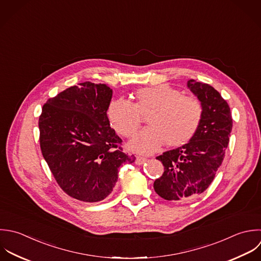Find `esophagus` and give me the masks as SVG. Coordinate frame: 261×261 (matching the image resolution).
<instances>
[{
  "mask_svg": "<svg viewBox=\"0 0 261 261\" xmlns=\"http://www.w3.org/2000/svg\"><path fill=\"white\" fill-rule=\"evenodd\" d=\"M147 160L145 159V158H142V156H137L136 158V161H135V163H136V165H138V166H141V165H143L145 162H146Z\"/></svg>",
  "mask_w": 261,
  "mask_h": 261,
  "instance_id": "1",
  "label": "esophagus"
}]
</instances>
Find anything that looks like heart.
Wrapping results in <instances>:
<instances>
[{
	"label": "heart",
	"mask_w": 261,
	"mask_h": 261,
	"mask_svg": "<svg viewBox=\"0 0 261 261\" xmlns=\"http://www.w3.org/2000/svg\"><path fill=\"white\" fill-rule=\"evenodd\" d=\"M135 95L134 103L117 98L107 110L112 128L125 137L133 136L141 125L142 116L150 113L147 119L149 127L129 142L131 150L150 154L165 142L171 147H179L194 137L203 117V107L198 98L183 95L169 84L143 87Z\"/></svg>",
	"instance_id": "1"
}]
</instances>
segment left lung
Wrapping results in <instances>:
<instances>
[{
  "mask_svg": "<svg viewBox=\"0 0 261 261\" xmlns=\"http://www.w3.org/2000/svg\"><path fill=\"white\" fill-rule=\"evenodd\" d=\"M187 86L202 103L203 117L188 143L156 158L165 172L153 188L166 200L189 201L208 188L224 161L233 127L230 107L218 90L194 79Z\"/></svg>",
  "mask_w": 261,
  "mask_h": 261,
  "instance_id": "1",
  "label": "left lung"
}]
</instances>
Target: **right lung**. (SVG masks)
<instances>
[{"label":"right lung","mask_w":261,"mask_h":261,"mask_svg":"<svg viewBox=\"0 0 261 261\" xmlns=\"http://www.w3.org/2000/svg\"><path fill=\"white\" fill-rule=\"evenodd\" d=\"M112 95L108 85L86 81L47 99L39 116L43 159L63 191L80 201L105 199L120 167L135 162L123 152L122 139L110 127Z\"/></svg>","instance_id":"1"}]
</instances>
